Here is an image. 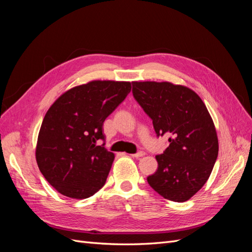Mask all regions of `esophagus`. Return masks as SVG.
I'll list each match as a JSON object with an SVG mask.
<instances>
[{
    "instance_id": "esophagus-1",
    "label": "esophagus",
    "mask_w": 252,
    "mask_h": 252,
    "mask_svg": "<svg viewBox=\"0 0 252 252\" xmlns=\"http://www.w3.org/2000/svg\"><path fill=\"white\" fill-rule=\"evenodd\" d=\"M132 158H142L143 156H145V152L144 151H138L136 154H133V155H130Z\"/></svg>"
}]
</instances>
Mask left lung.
<instances>
[{
	"label": "left lung",
	"instance_id": "left-lung-1",
	"mask_svg": "<svg viewBox=\"0 0 252 252\" xmlns=\"http://www.w3.org/2000/svg\"><path fill=\"white\" fill-rule=\"evenodd\" d=\"M132 94L152 120L158 138L169 135L148 184L164 199L189 200L207 182L219 154L207 108L193 90L169 82H132Z\"/></svg>",
	"mask_w": 252,
	"mask_h": 252
}]
</instances>
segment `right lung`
Here are the masks:
<instances>
[{"instance_id": "right-lung-1", "label": "right lung", "mask_w": 252, "mask_h": 252, "mask_svg": "<svg viewBox=\"0 0 252 252\" xmlns=\"http://www.w3.org/2000/svg\"><path fill=\"white\" fill-rule=\"evenodd\" d=\"M130 90L129 82L93 81L66 91L45 114L35 158L61 194L86 199L104 186L114 155L98 145L102 127Z\"/></svg>"}]
</instances>
